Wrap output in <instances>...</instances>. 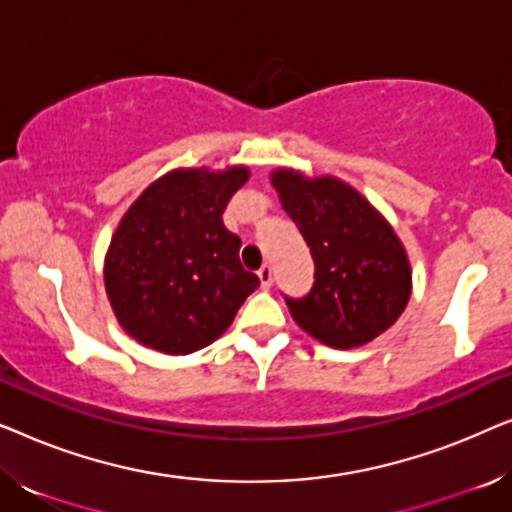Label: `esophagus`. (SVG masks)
I'll return each instance as SVG.
<instances>
[{
	"mask_svg": "<svg viewBox=\"0 0 512 512\" xmlns=\"http://www.w3.org/2000/svg\"><path fill=\"white\" fill-rule=\"evenodd\" d=\"M258 279H261L263 289H270L272 286V265L270 263L261 265V270H258Z\"/></svg>",
	"mask_w": 512,
	"mask_h": 512,
	"instance_id": "1",
	"label": "esophagus"
}]
</instances>
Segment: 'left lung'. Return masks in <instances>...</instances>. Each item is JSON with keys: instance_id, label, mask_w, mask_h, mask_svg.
Listing matches in <instances>:
<instances>
[{"instance_id": "obj_1", "label": "left lung", "mask_w": 512, "mask_h": 512, "mask_svg": "<svg viewBox=\"0 0 512 512\" xmlns=\"http://www.w3.org/2000/svg\"><path fill=\"white\" fill-rule=\"evenodd\" d=\"M270 181L314 258L312 291L286 298L296 324L335 349L361 347L394 326L410 300L412 268L391 223L331 174L277 167Z\"/></svg>"}]
</instances>
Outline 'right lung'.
I'll return each mask as SVG.
<instances>
[{
    "label": "right lung",
    "instance_id": "1",
    "mask_svg": "<svg viewBox=\"0 0 512 512\" xmlns=\"http://www.w3.org/2000/svg\"><path fill=\"white\" fill-rule=\"evenodd\" d=\"M247 165L179 167L132 202L104 256V289L116 321L139 345L191 354L233 324L258 277L240 263V237L223 226Z\"/></svg>",
    "mask_w": 512,
    "mask_h": 512
}]
</instances>
